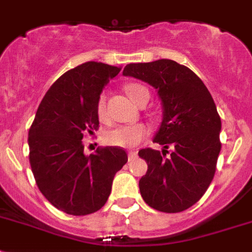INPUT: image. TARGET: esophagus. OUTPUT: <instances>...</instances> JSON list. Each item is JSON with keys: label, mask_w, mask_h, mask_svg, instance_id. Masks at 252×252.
<instances>
[{"label": "esophagus", "mask_w": 252, "mask_h": 252, "mask_svg": "<svg viewBox=\"0 0 252 252\" xmlns=\"http://www.w3.org/2000/svg\"><path fill=\"white\" fill-rule=\"evenodd\" d=\"M136 158H137V153H136V152H129V153H128V159H129V161H133Z\"/></svg>", "instance_id": "34e87169"}]
</instances>
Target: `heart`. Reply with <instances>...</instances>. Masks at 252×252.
Returning a JSON list of instances; mask_svg holds the SVG:
<instances>
[{"mask_svg":"<svg viewBox=\"0 0 252 252\" xmlns=\"http://www.w3.org/2000/svg\"><path fill=\"white\" fill-rule=\"evenodd\" d=\"M126 95L130 100L137 104L144 93H148L145 86L140 84H126L124 86ZM96 115L100 120L106 119V95L100 94L96 102ZM148 136V128L142 124H133V126H119L106 134V142L111 146L116 148H134L137 146L144 138Z\"/></svg>","mask_w":252,"mask_h":252,"instance_id":"heart-1","label":"heart"}]
</instances>
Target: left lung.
Returning a JSON list of instances; mask_svg holds the SVG:
<instances>
[{
	"mask_svg": "<svg viewBox=\"0 0 252 252\" xmlns=\"http://www.w3.org/2000/svg\"><path fill=\"white\" fill-rule=\"evenodd\" d=\"M123 74L156 87L163 106L154 142L165 149L138 152L148 163L138 183L142 199L159 212L186 211L203 197L217 167L221 119L215 100L191 69L168 59L128 64ZM170 146L174 150L166 158Z\"/></svg>",
	"mask_w": 252,
	"mask_h": 252,
	"instance_id": "obj_1",
	"label": "left lung"
}]
</instances>
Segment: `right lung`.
Masks as SVG:
<instances>
[{"label":"right lung","instance_id":"add662e5","mask_svg":"<svg viewBox=\"0 0 252 252\" xmlns=\"http://www.w3.org/2000/svg\"><path fill=\"white\" fill-rule=\"evenodd\" d=\"M120 68L87 61L64 73L45 93L29 132L30 165L37 187L57 209L73 216L99 211L111 193L126 152L103 146L84 154L82 138L99 128L96 102Z\"/></svg>","mask_w":252,"mask_h":252}]
</instances>
